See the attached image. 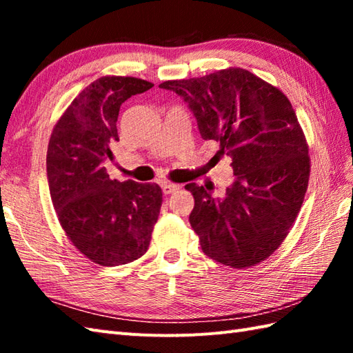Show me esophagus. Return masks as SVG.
Instances as JSON below:
<instances>
[{"instance_id":"34e87169","label":"esophagus","mask_w":353,"mask_h":353,"mask_svg":"<svg viewBox=\"0 0 353 353\" xmlns=\"http://www.w3.org/2000/svg\"><path fill=\"white\" fill-rule=\"evenodd\" d=\"M181 190V186L176 185V183H170V182H163L162 183V191L163 194H174Z\"/></svg>"}]
</instances>
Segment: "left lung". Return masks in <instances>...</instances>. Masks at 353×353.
Here are the masks:
<instances>
[{"instance_id": "8db88e82", "label": "left lung", "mask_w": 353, "mask_h": 353, "mask_svg": "<svg viewBox=\"0 0 353 353\" xmlns=\"http://www.w3.org/2000/svg\"><path fill=\"white\" fill-rule=\"evenodd\" d=\"M159 88L183 97L203 139L232 159L235 182L223 199L188 183L190 223L206 256L232 268L272 256L301 211L308 188V142L279 88L243 68L167 80Z\"/></svg>"}]
</instances>
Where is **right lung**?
<instances>
[{"mask_svg":"<svg viewBox=\"0 0 353 353\" xmlns=\"http://www.w3.org/2000/svg\"><path fill=\"white\" fill-rule=\"evenodd\" d=\"M153 83L137 77L104 76L72 100L52 129L47 174L52 206L72 245L95 264H129L148 250L161 212L156 183L118 182L104 161L118 138V114L132 95Z\"/></svg>","mask_w":353,"mask_h":353,"instance_id":"add662e5","label":"right lung"}]
</instances>
